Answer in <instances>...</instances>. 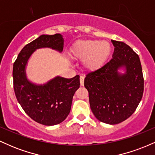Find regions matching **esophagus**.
I'll list each match as a JSON object with an SVG mask.
<instances>
[{"mask_svg": "<svg viewBox=\"0 0 155 155\" xmlns=\"http://www.w3.org/2000/svg\"><path fill=\"white\" fill-rule=\"evenodd\" d=\"M84 77L83 76H80V84L81 86H84Z\"/></svg>", "mask_w": 155, "mask_h": 155, "instance_id": "esophagus-1", "label": "esophagus"}]
</instances>
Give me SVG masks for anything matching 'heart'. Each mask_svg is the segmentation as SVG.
Wrapping results in <instances>:
<instances>
[{
    "label": "heart",
    "mask_w": 155,
    "mask_h": 155,
    "mask_svg": "<svg viewBox=\"0 0 155 155\" xmlns=\"http://www.w3.org/2000/svg\"><path fill=\"white\" fill-rule=\"evenodd\" d=\"M111 52V46L108 41L97 40L78 41L71 48V55L75 59L84 60L83 66L90 71L102 68Z\"/></svg>",
    "instance_id": "heart-1"
}]
</instances>
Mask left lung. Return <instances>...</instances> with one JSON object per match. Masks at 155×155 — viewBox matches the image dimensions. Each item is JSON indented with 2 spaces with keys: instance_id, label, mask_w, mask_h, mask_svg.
I'll list each match as a JSON object with an SVG mask.
<instances>
[{
  "instance_id": "obj_1",
  "label": "left lung",
  "mask_w": 155,
  "mask_h": 155,
  "mask_svg": "<svg viewBox=\"0 0 155 155\" xmlns=\"http://www.w3.org/2000/svg\"><path fill=\"white\" fill-rule=\"evenodd\" d=\"M112 59L102 68L89 73L84 87L90 108L101 122L116 124L136 111L143 92V76L138 55L124 42L111 40ZM126 72L121 74L120 69Z\"/></svg>"
}]
</instances>
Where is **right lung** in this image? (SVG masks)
Returning <instances> with one entry per match:
<instances>
[{
    "label": "right lung",
    "mask_w": 155,
    "mask_h": 155,
    "mask_svg": "<svg viewBox=\"0 0 155 155\" xmlns=\"http://www.w3.org/2000/svg\"><path fill=\"white\" fill-rule=\"evenodd\" d=\"M63 44V35L60 33L41 35L23 47L14 63L16 97L27 114L44 125H55L66 119L74 93L79 87V76L71 79L58 76L44 84H35L27 79L26 65L36 49L51 48L61 52Z\"/></svg>",
    "instance_id": "1"
}]
</instances>
